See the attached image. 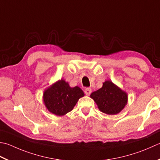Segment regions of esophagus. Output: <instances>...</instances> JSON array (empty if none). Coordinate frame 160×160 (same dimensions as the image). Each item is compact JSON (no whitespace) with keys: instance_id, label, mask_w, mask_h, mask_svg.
I'll return each instance as SVG.
<instances>
[{"instance_id":"esophagus-1","label":"esophagus","mask_w":160,"mask_h":160,"mask_svg":"<svg viewBox=\"0 0 160 160\" xmlns=\"http://www.w3.org/2000/svg\"><path fill=\"white\" fill-rule=\"evenodd\" d=\"M84 93H85V94L87 96L90 95L91 93H92V89H90V88L85 89H84Z\"/></svg>"}]
</instances>
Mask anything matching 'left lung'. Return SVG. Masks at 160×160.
<instances>
[{"mask_svg":"<svg viewBox=\"0 0 160 160\" xmlns=\"http://www.w3.org/2000/svg\"><path fill=\"white\" fill-rule=\"evenodd\" d=\"M90 96L100 110L110 115L119 113L128 101L127 93L109 80L105 81L102 88L93 92Z\"/></svg>","mask_w":160,"mask_h":160,"instance_id":"1","label":"left lung"}]
</instances>
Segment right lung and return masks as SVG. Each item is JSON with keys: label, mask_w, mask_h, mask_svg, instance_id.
Here are the masks:
<instances>
[{"label": "right lung", "mask_w": 160, "mask_h": 160, "mask_svg": "<svg viewBox=\"0 0 160 160\" xmlns=\"http://www.w3.org/2000/svg\"><path fill=\"white\" fill-rule=\"evenodd\" d=\"M84 96L80 87L71 88L68 82L61 80L46 89L43 93V102L48 111L58 116L71 112L78 101Z\"/></svg>", "instance_id": "1"}]
</instances>
